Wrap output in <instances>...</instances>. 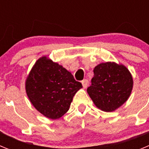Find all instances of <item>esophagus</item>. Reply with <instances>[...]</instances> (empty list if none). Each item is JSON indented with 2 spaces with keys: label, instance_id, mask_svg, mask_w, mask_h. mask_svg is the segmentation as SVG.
Wrapping results in <instances>:
<instances>
[{
  "label": "esophagus",
  "instance_id": "1",
  "mask_svg": "<svg viewBox=\"0 0 149 149\" xmlns=\"http://www.w3.org/2000/svg\"><path fill=\"white\" fill-rule=\"evenodd\" d=\"M81 83H82V85L83 86H84V88H85V89H86L88 86V85H89V81H88L87 79H84V80H83Z\"/></svg>",
  "mask_w": 149,
  "mask_h": 149
}]
</instances>
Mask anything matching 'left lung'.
Segmentation results:
<instances>
[{
	"label": "left lung",
	"instance_id": "8db88e82",
	"mask_svg": "<svg viewBox=\"0 0 149 149\" xmlns=\"http://www.w3.org/2000/svg\"><path fill=\"white\" fill-rule=\"evenodd\" d=\"M92 84L87 93L98 108L112 112L122 106L133 88L131 74L125 65L113 62L101 63L95 67Z\"/></svg>",
	"mask_w": 149,
	"mask_h": 149
}]
</instances>
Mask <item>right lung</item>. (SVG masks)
<instances>
[{"mask_svg": "<svg viewBox=\"0 0 149 149\" xmlns=\"http://www.w3.org/2000/svg\"><path fill=\"white\" fill-rule=\"evenodd\" d=\"M82 88L71 72L47 56L36 62L25 82L30 102L39 113L57 119L68 110L74 95Z\"/></svg>", "mask_w": 149, "mask_h": 149, "instance_id": "add662e5", "label": "right lung"}]
</instances>
